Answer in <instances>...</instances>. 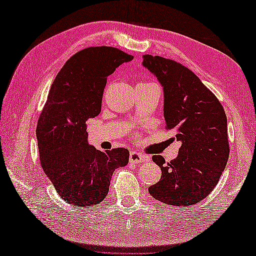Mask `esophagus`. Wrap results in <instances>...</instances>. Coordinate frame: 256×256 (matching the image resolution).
Here are the masks:
<instances>
[{
    "label": "esophagus",
    "instance_id": "obj_1",
    "mask_svg": "<svg viewBox=\"0 0 256 256\" xmlns=\"http://www.w3.org/2000/svg\"><path fill=\"white\" fill-rule=\"evenodd\" d=\"M150 158L148 156L142 155L138 153V152H132L131 154H130V162H135V164H140V162H148Z\"/></svg>",
    "mask_w": 256,
    "mask_h": 256
}]
</instances>
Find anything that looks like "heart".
Listing matches in <instances>:
<instances>
[{"instance_id":"1","label":"heart","mask_w":256,"mask_h":256,"mask_svg":"<svg viewBox=\"0 0 256 256\" xmlns=\"http://www.w3.org/2000/svg\"><path fill=\"white\" fill-rule=\"evenodd\" d=\"M136 86H140V88H153V86H155V88H158V86L156 84L150 82V81H140Z\"/></svg>"}]
</instances>
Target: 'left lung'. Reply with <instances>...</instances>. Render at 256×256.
Here are the masks:
<instances>
[{
    "label": "left lung",
    "instance_id": "obj_1",
    "mask_svg": "<svg viewBox=\"0 0 256 256\" xmlns=\"http://www.w3.org/2000/svg\"><path fill=\"white\" fill-rule=\"evenodd\" d=\"M143 66L164 88L166 130L180 140L178 156L166 162L154 155L160 167L158 182L148 188L157 200L174 206L204 200L219 182L230 154L224 108L192 70L172 59L143 56Z\"/></svg>",
    "mask_w": 256,
    "mask_h": 256
}]
</instances>
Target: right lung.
<instances>
[{
	"label": "right lung",
	"instance_id": "right-lung-1",
	"mask_svg": "<svg viewBox=\"0 0 256 256\" xmlns=\"http://www.w3.org/2000/svg\"><path fill=\"white\" fill-rule=\"evenodd\" d=\"M132 55L116 47L74 54L54 80L38 118L40 165L64 201L82 208L104 200L113 172L128 165L126 148L101 152L88 144L86 122L99 116L106 78Z\"/></svg>",
	"mask_w": 256,
	"mask_h": 256
}]
</instances>
